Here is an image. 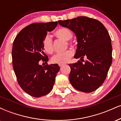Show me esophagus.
I'll list each match as a JSON object with an SVG mask.
<instances>
[{
	"label": "esophagus",
	"instance_id": "esophagus-1",
	"mask_svg": "<svg viewBox=\"0 0 121 121\" xmlns=\"http://www.w3.org/2000/svg\"><path fill=\"white\" fill-rule=\"evenodd\" d=\"M59 65L60 67H62V66L64 65V64H59Z\"/></svg>",
	"mask_w": 121,
	"mask_h": 121
}]
</instances>
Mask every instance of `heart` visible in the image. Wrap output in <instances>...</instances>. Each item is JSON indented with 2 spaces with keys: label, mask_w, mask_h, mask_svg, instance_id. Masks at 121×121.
<instances>
[{
  "label": "heart",
  "mask_w": 121,
  "mask_h": 121,
  "mask_svg": "<svg viewBox=\"0 0 121 121\" xmlns=\"http://www.w3.org/2000/svg\"><path fill=\"white\" fill-rule=\"evenodd\" d=\"M57 37L65 41H68L73 37L72 31L67 28L62 27L58 29L55 33ZM43 48L45 52L49 54L52 53L53 52V45L51 37L49 35H46L43 41ZM73 52L71 49H69L65 52L58 53L54 55L51 59V61L54 64H64L68 62L70 58L73 56Z\"/></svg>",
  "instance_id": "heart-1"
}]
</instances>
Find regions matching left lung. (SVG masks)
<instances>
[{
    "instance_id": "left-lung-1",
    "label": "left lung",
    "mask_w": 121,
    "mask_h": 121,
    "mask_svg": "<svg viewBox=\"0 0 121 121\" xmlns=\"http://www.w3.org/2000/svg\"><path fill=\"white\" fill-rule=\"evenodd\" d=\"M59 24L76 35L77 45L74 57L80 60L69 64V78L79 91L91 93L105 81L112 62V46L108 30L99 21L86 16L59 20ZM87 58L84 63L83 57Z\"/></svg>"
}]
</instances>
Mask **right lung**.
Returning a JSON list of instances; mask_svg holds the SVG:
<instances>
[{"label":"right lung","instance_id":"obj_1","mask_svg":"<svg viewBox=\"0 0 121 121\" xmlns=\"http://www.w3.org/2000/svg\"><path fill=\"white\" fill-rule=\"evenodd\" d=\"M57 22L33 23L18 34L13 43L12 65L18 84L29 95L40 97L48 94L53 87L60 67L58 64L39 65L48 61L44 52L43 41L48 32L56 27Z\"/></svg>","mask_w":121,"mask_h":121}]
</instances>
